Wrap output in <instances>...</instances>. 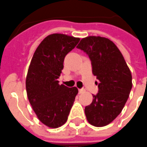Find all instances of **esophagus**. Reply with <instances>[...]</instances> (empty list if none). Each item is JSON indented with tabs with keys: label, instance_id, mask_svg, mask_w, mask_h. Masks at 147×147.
Segmentation results:
<instances>
[{
	"label": "esophagus",
	"instance_id": "esophagus-1",
	"mask_svg": "<svg viewBox=\"0 0 147 147\" xmlns=\"http://www.w3.org/2000/svg\"><path fill=\"white\" fill-rule=\"evenodd\" d=\"M86 90H84V89H80L79 90V93L81 94V93H83V92H85Z\"/></svg>",
	"mask_w": 147,
	"mask_h": 147
}]
</instances>
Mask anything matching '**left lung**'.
<instances>
[{
  "instance_id": "1",
  "label": "left lung",
  "mask_w": 147,
  "mask_h": 147,
  "mask_svg": "<svg viewBox=\"0 0 147 147\" xmlns=\"http://www.w3.org/2000/svg\"><path fill=\"white\" fill-rule=\"evenodd\" d=\"M77 48L87 54L92 74L99 80L98 92L92 95V103L85 108L86 117L93 126L104 127L117 118L128 98L132 88L131 70L120 50L109 38L88 36Z\"/></svg>"
}]
</instances>
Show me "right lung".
<instances>
[{"instance_id": "right-lung-1", "label": "right lung", "mask_w": 147, "mask_h": 147, "mask_svg": "<svg viewBox=\"0 0 147 147\" xmlns=\"http://www.w3.org/2000/svg\"><path fill=\"white\" fill-rule=\"evenodd\" d=\"M80 38L55 33L43 39L29 64L26 88L29 102L42 123L51 128L65 124L75 97L77 87L60 85L64 57L79 42Z\"/></svg>"}]
</instances>
